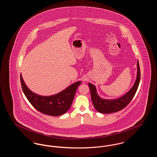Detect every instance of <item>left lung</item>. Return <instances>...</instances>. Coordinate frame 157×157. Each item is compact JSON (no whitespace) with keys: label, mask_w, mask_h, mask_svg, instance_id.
Returning <instances> with one entry per match:
<instances>
[{"label":"left lung","mask_w":157,"mask_h":157,"mask_svg":"<svg viewBox=\"0 0 157 157\" xmlns=\"http://www.w3.org/2000/svg\"><path fill=\"white\" fill-rule=\"evenodd\" d=\"M140 81V69L138 61L137 75L134 86L125 95L118 98L113 100H106L101 98L98 95L95 86L91 83H89L91 99L94 108L98 112L103 113H110L121 111L124 109L134 98L138 89Z\"/></svg>","instance_id":"1"}]
</instances>
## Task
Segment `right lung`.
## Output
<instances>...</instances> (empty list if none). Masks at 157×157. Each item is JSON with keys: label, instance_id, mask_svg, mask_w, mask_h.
Listing matches in <instances>:
<instances>
[{"label": "right lung", "instance_id": "add662e5", "mask_svg": "<svg viewBox=\"0 0 157 157\" xmlns=\"http://www.w3.org/2000/svg\"><path fill=\"white\" fill-rule=\"evenodd\" d=\"M23 92L32 106L39 112L51 116H59L70 108L78 86L81 82H77L62 92L51 96H42L34 94L25 85L21 74Z\"/></svg>", "mask_w": 157, "mask_h": 157}]
</instances>
